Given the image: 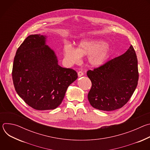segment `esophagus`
I'll return each mask as SVG.
<instances>
[{
	"instance_id": "esophagus-1",
	"label": "esophagus",
	"mask_w": 150,
	"mask_h": 150,
	"mask_svg": "<svg viewBox=\"0 0 150 150\" xmlns=\"http://www.w3.org/2000/svg\"><path fill=\"white\" fill-rule=\"evenodd\" d=\"M83 72H82V71H79L78 72V77H81V76H83Z\"/></svg>"
}]
</instances>
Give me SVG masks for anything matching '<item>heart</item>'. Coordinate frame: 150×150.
I'll return each instance as SVG.
<instances>
[{"mask_svg":"<svg viewBox=\"0 0 150 150\" xmlns=\"http://www.w3.org/2000/svg\"><path fill=\"white\" fill-rule=\"evenodd\" d=\"M111 50L108 42L101 40H83L79 42L76 49L70 45L63 47L65 60L69 63L78 62L81 56H88V62L93 68H99L110 57Z\"/></svg>","mask_w":150,"mask_h":150,"instance_id":"1","label":"heart"}]
</instances>
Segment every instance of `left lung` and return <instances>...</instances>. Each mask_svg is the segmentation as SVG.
<instances>
[{
    "mask_svg": "<svg viewBox=\"0 0 150 150\" xmlns=\"http://www.w3.org/2000/svg\"><path fill=\"white\" fill-rule=\"evenodd\" d=\"M87 74L92 83L88 99L94 108L112 111L122 108L138 84V60L133 46Z\"/></svg>",
    "mask_w": 150,
    "mask_h": 150,
    "instance_id": "8db88e82",
    "label": "left lung"
}]
</instances>
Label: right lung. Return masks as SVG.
<instances>
[{"label":"right lung","instance_id":"1","mask_svg":"<svg viewBox=\"0 0 150 150\" xmlns=\"http://www.w3.org/2000/svg\"><path fill=\"white\" fill-rule=\"evenodd\" d=\"M46 40L47 36L41 34L27 37L16 52L12 68L17 94L38 110L57 108L68 87L78 78L75 71L59 65Z\"/></svg>","mask_w":150,"mask_h":150}]
</instances>
